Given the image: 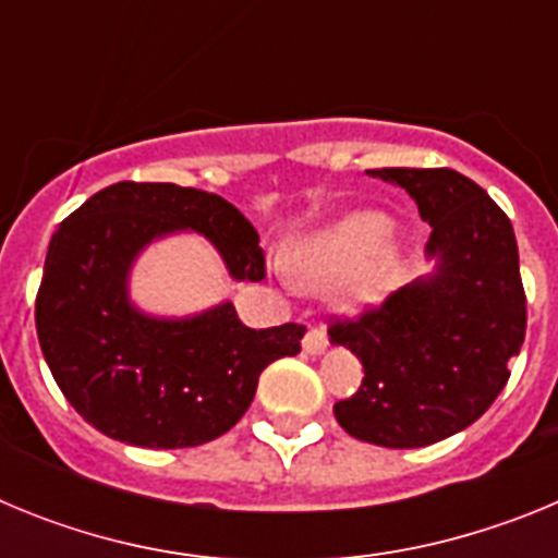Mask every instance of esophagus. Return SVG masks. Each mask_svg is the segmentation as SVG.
Returning a JSON list of instances; mask_svg holds the SVG:
<instances>
[{
    "label": "esophagus",
    "mask_w": 558,
    "mask_h": 558,
    "mask_svg": "<svg viewBox=\"0 0 558 558\" xmlns=\"http://www.w3.org/2000/svg\"><path fill=\"white\" fill-rule=\"evenodd\" d=\"M302 347H304V352H307V354H324V352H327V347H329L327 332H324V329H318V327L310 329V332L304 335Z\"/></svg>",
    "instance_id": "esophagus-1"
}]
</instances>
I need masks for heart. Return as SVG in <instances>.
I'll list each match as a JSON object with an SVG mask.
<instances>
[{"label": "heart", "instance_id": "obj_1", "mask_svg": "<svg viewBox=\"0 0 558 558\" xmlns=\"http://www.w3.org/2000/svg\"><path fill=\"white\" fill-rule=\"evenodd\" d=\"M391 236V220L379 211H352L347 218L302 236L288 251V270L295 282L313 290H329L349 279L343 299L352 307L377 302L393 282L399 256L383 250Z\"/></svg>", "mask_w": 558, "mask_h": 558}]
</instances>
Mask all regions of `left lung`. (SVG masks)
Segmentation results:
<instances>
[{"instance_id":"8db88e82","label":"left lung","mask_w":558,"mask_h":558,"mask_svg":"<svg viewBox=\"0 0 558 558\" xmlns=\"http://www.w3.org/2000/svg\"><path fill=\"white\" fill-rule=\"evenodd\" d=\"M416 201L433 226V274L413 279L329 340L363 363L360 391L335 418L368 445L411 450L470 427L509 383L525 340V290L511 220L466 175L447 167L368 170Z\"/></svg>"}]
</instances>
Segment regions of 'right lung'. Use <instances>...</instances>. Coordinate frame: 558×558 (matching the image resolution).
Wrapping results in <instances>:
<instances>
[{
    "label": "right lung",
    "instance_id": "right-lung-1",
    "mask_svg": "<svg viewBox=\"0 0 558 558\" xmlns=\"http://www.w3.org/2000/svg\"><path fill=\"white\" fill-rule=\"evenodd\" d=\"M181 231L206 236L231 279H263L254 226L220 195L120 181L86 201L49 240L36 329L58 388L88 425L147 450H181L243 418L265 366L302 352L307 329H251L231 302L167 318L131 302L142 251Z\"/></svg>",
    "mask_w": 558,
    "mask_h": 558
}]
</instances>
